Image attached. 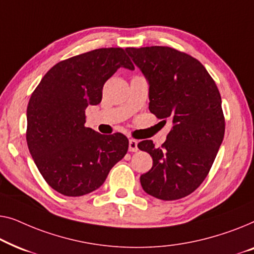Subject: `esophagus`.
<instances>
[{"label":"esophagus","instance_id":"34e87169","mask_svg":"<svg viewBox=\"0 0 254 254\" xmlns=\"http://www.w3.org/2000/svg\"><path fill=\"white\" fill-rule=\"evenodd\" d=\"M128 151L130 152H137L138 151V141L134 139H130L128 140Z\"/></svg>","mask_w":254,"mask_h":254}]
</instances>
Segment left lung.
I'll return each mask as SVG.
<instances>
[{"label":"left lung","instance_id":"8db88e82","mask_svg":"<svg viewBox=\"0 0 254 254\" xmlns=\"http://www.w3.org/2000/svg\"><path fill=\"white\" fill-rule=\"evenodd\" d=\"M149 83V112L170 120L167 140L155 148L142 140L151 170L140 176L146 193L161 200L187 197L208 175L224 137L226 122L217 86L197 59L166 46L127 48Z\"/></svg>","mask_w":254,"mask_h":254}]
</instances>
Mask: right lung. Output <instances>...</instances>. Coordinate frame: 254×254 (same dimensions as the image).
Listing matches in <instances>:
<instances>
[{
	"label": "right lung",
	"mask_w": 254,
	"mask_h": 254,
	"mask_svg": "<svg viewBox=\"0 0 254 254\" xmlns=\"http://www.w3.org/2000/svg\"><path fill=\"white\" fill-rule=\"evenodd\" d=\"M121 66L134 69L123 48L94 49L55 64L32 93L27 146L42 177L61 194L80 197L99 189L127 154L126 135L85 127L87 106L101 102L103 85Z\"/></svg>",
	"instance_id": "obj_1"
}]
</instances>
